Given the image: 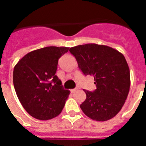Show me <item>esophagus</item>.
<instances>
[{"instance_id": "34e87169", "label": "esophagus", "mask_w": 146, "mask_h": 146, "mask_svg": "<svg viewBox=\"0 0 146 146\" xmlns=\"http://www.w3.org/2000/svg\"><path fill=\"white\" fill-rule=\"evenodd\" d=\"M77 91V88H74V89H72V90H71V92L74 93V92H76Z\"/></svg>"}]
</instances>
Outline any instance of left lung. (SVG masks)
I'll use <instances>...</instances> for the list:
<instances>
[{"instance_id":"obj_1","label":"left lung","mask_w":146,"mask_h":146,"mask_svg":"<svg viewBox=\"0 0 146 146\" xmlns=\"http://www.w3.org/2000/svg\"><path fill=\"white\" fill-rule=\"evenodd\" d=\"M85 75L94 77L96 89L83 90L86 99L80 108L97 121L111 119L119 113L128 96L130 72L121 52L106 45L86 44L69 49Z\"/></svg>"}]
</instances>
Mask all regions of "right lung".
Listing matches in <instances>:
<instances>
[{"mask_svg":"<svg viewBox=\"0 0 146 146\" xmlns=\"http://www.w3.org/2000/svg\"><path fill=\"white\" fill-rule=\"evenodd\" d=\"M69 47H46L22 58L15 65L13 82L17 96L32 117L42 121L58 116L70 91L55 75L58 59Z\"/></svg>","mask_w":146,"mask_h":146,"instance_id":"add662e5","label":"right lung"}]
</instances>
